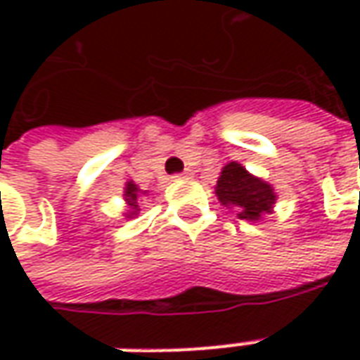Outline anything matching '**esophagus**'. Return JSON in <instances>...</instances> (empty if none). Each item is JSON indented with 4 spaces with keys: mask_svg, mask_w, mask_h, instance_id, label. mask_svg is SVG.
Masks as SVG:
<instances>
[{
    "mask_svg": "<svg viewBox=\"0 0 360 360\" xmlns=\"http://www.w3.org/2000/svg\"><path fill=\"white\" fill-rule=\"evenodd\" d=\"M190 170H186V172H180V174H174L172 176V180H182V178H188V176H190Z\"/></svg>",
    "mask_w": 360,
    "mask_h": 360,
    "instance_id": "esophagus-1",
    "label": "esophagus"
}]
</instances>
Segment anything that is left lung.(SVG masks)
<instances>
[{"label":"left lung","instance_id":"obj_1","mask_svg":"<svg viewBox=\"0 0 360 360\" xmlns=\"http://www.w3.org/2000/svg\"><path fill=\"white\" fill-rule=\"evenodd\" d=\"M216 196L224 206H234L244 220H258L272 210L276 200L270 184L250 176L236 162H230L222 168L216 182Z\"/></svg>","mask_w":360,"mask_h":360}]
</instances>
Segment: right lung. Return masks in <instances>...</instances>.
<instances>
[{
    "mask_svg": "<svg viewBox=\"0 0 360 360\" xmlns=\"http://www.w3.org/2000/svg\"><path fill=\"white\" fill-rule=\"evenodd\" d=\"M124 196H126V200H128V204H130L131 208L128 216L138 214V210H140V208H138V202H136V198H138V186H136L134 182H128V184H126V194H124Z\"/></svg>",
    "mask_w": 360,
    "mask_h": 360,
    "instance_id": "1",
    "label": "right lung"
}]
</instances>
